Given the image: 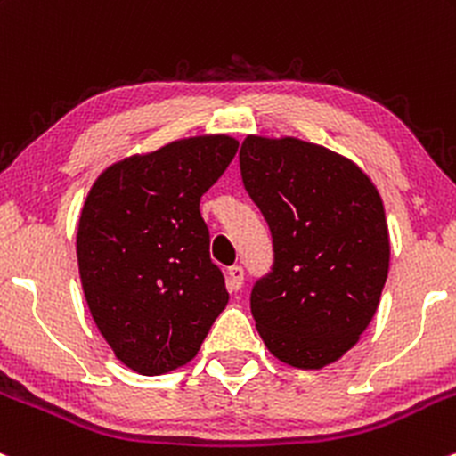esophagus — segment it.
<instances>
[{"instance_id":"obj_1","label":"esophagus","mask_w":456,"mask_h":456,"mask_svg":"<svg viewBox=\"0 0 456 456\" xmlns=\"http://www.w3.org/2000/svg\"><path fill=\"white\" fill-rule=\"evenodd\" d=\"M244 281V268L242 266H232L227 268V289L232 292L240 290Z\"/></svg>"}]
</instances>
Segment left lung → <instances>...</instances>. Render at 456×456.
Here are the masks:
<instances>
[{"label":"left lung","instance_id":"8db88e82","mask_svg":"<svg viewBox=\"0 0 456 456\" xmlns=\"http://www.w3.org/2000/svg\"><path fill=\"white\" fill-rule=\"evenodd\" d=\"M240 172L275 251L251 290L257 332L286 365H330L380 304L391 256L380 194L352 159L297 137L248 135Z\"/></svg>","mask_w":456,"mask_h":456}]
</instances>
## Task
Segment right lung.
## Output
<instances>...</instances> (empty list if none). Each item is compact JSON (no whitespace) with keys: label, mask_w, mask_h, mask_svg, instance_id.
Instances as JSON below:
<instances>
[{"label":"right lung","mask_w":456,"mask_h":456,"mask_svg":"<svg viewBox=\"0 0 456 456\" xmlns=\"http://www.w3.org/2000/svg\"><path fill=\"white\" fill-rule=\"evenodd\" d=\"M236 152L229 135L188 137L115 161L91 185L76 233L85 299L142 376L190 362L227 305L199 203Z\"/></svg>","instance_id":"1"}]
</instances>
